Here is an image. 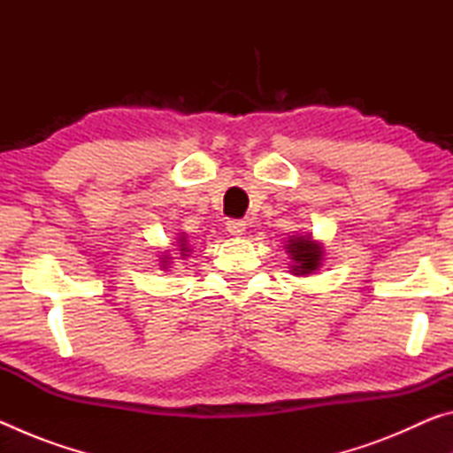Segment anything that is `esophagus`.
<instances>
[{
    "instance_id": "esophagus-1",
    "label": "esophagus",
    "mask_w": 453,
    "mask_h": 453,
    "mask_svg": "<svg viewBox=\"0 0 453 453\" xmlns=\"http://www.w3.org/2000/svg\"><path fill=\"white\" fill-rule=\"evenodd\" d=\"M226 226H227V232L232 234V235H243L245 234V226H248V224H245L243 219H229Z\"/></svg>"
}]
</instances>
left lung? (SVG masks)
<instances>
[{"instance_id": "left-lung-1", "label": "left lung", "mask_w": 453, "mask_h": 453, "mask_svg": "<svg viewBox=\"0 0 453 453\" xmlns=\"http://www.w3.org/2000/svg\"><path fill=\"white\" fill-rule=\"evenodd\" d=\"M288 250L291 254V259H294L296 265H291L296 275H305L316 272L321 262V248L318 243H313L310 237H294L289 240Z\"/></svg>"}]
</instances>
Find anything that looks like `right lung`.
I'll use <instances>...</instances> for the list:
<instances>
[{"label": "right lung", "instance_id": "add662e5", "mask_svg": "<svg viewBox=\"0 0 453 453\" xmlns=\"http://www.w3.org/2000/svg\"><path fill=\"white\" fill-rule=\"evenodd\" d=\"M183 251H188V248H186V243H181V254H183ZM167 257V256H165Z\"/></svg>", "mask_w": 453, "mask_h": 453}]
</instances>
